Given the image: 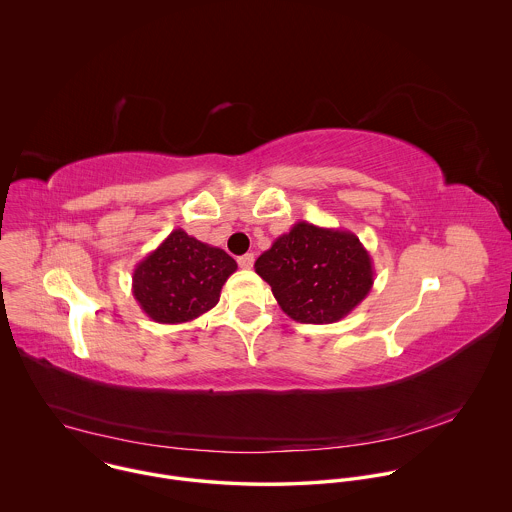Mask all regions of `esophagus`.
I'll use <instances>...</instances> for the list:
<instances>
[{
  "instance_id": "esophagus-1",
  "label": "esophagus",
  "mask_w": 512,
  "mask_h": 512,
  "mask_svg": "<svg viewBox=\"0 0 512 512\" xmlns=\"http://www.w3.org/2000/svg\"><path fill=\"white\" fill-rule=\"evenodd\" d=\"M238 266L244 270H250L254 266V254H244L238 258Z\"/></svg>"
}]
</instances>
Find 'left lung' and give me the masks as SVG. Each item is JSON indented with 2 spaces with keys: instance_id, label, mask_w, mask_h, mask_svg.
I'll list each match as a JSON object with an SVG mask.
<instances>
[{
  "instance_id": "8db88e82",
  "label": "left lung",
  "mask_w": 512,
  "mask_h": 512,
  "mask_svg": "<svg viewBox=\"0 0 512 512\" xmlns=\"http://www.w3.org/2000/svg\"><path fill=\"white\" fill-rule=\"evenodd\" d=\"M282 311L299 323L347 317L374 284L372 258L359 236L299 220L254 264Z\"/></svg>"
}]
</instances>
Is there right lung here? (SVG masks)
Listing matches in <instances>:
<instances>
[{"mask_svg":"<svg viewBox=\"0 0 512 512\" xmlns=\"http://www.w3.org/2000/svg\"><path fill=\"white\" fill-rule=\"evenodd\" d=\"M236 268L224 250L175 228L136 266L132 293L151 321L187 323L219 303L220 290Z\"/></svg>","mask_w":512,"mask_h":512,"instance_id":"right-lung-1","label":"right lung"}]
</instances>
